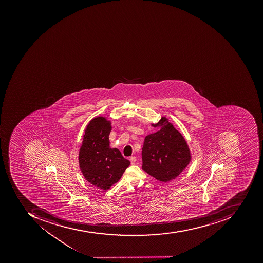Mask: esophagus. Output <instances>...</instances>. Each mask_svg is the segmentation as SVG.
I'll return each mask as SVG.
<instances>
[{"label": "esophagus", "instance_id": "1", "mask_svg": "<svg viewBox=\"0 0 263 263\" xmlns=\"http://www.w3.org/2000/svg\"><path fill=\"white\" fill-rule=\"evenodd\" d=\"M129 161H130L131 164L135 163V162H136L137 161L136 157L131 156L130 158H129Z\"/></svg>", "mask_w": 263, "mask_h": 263}]
</instances>
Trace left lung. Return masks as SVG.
<instances>
[{
  "label": "left lung",
  "instance_id": "left-lung-1",
  "mask_svg": "<svg viewBox=\"0 0 263 263\" xmlns=\"http://www.w3.org/2000/svg\"><path fill=\"white\" fill-rule=\"evenodd\" d=\"M154 127L160 130L145 137L142 147V169L158 180L175 179L190 162L189 145L182 134L162 117Z\"/></svg>",
  "mask_w": 263,
  "mask_h": 263
}]
</instances>
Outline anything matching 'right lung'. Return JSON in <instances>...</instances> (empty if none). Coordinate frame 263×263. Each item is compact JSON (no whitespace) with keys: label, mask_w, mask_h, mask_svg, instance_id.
<instances>
[{"label":"right lung","mask_w":263,"mask_h":263,"mask_svg":"<svg viewBox=\"0 0 263 263\" xmlns=\"http://www.w3.org/2000/svg\"><path fill=\"white\" fill-rule=\"evenodd\" d=\"M111 130V122L106 118H93L86 127L79 153V163L84 178L103 190L118 182L130 165L119 149L110 148L108 136Z\"/></svg>","instance_id":"obj_1"}]
</instances>
